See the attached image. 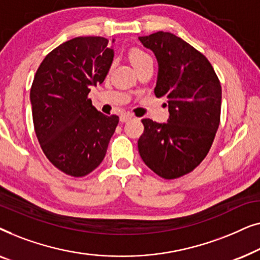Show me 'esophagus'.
Wrapping results in <instances>:
<instances>
[{"label": "esophagus", "instance_id": "obj_1", "mask_svg": "<svg viewBox=\"0 0 260 260\" xmlns=\"http://www.w3.org/2000/svg\"><path fill=\"white\" fill-rule=\"evenodd\" d=\"M133 115H131V113H123L122 116H120V122L122 123H126V122H129L130 119H133Z\"/></svg>", "mask_w": 260, "mask_h": 260}]
</instances>
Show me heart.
<instances>
[{
  "label": "heart",
  "instance_id": "1",
  "mask_svg": "<svg viewBox=\"0 0 260 260\" xmlns=\"http://www.w3.org/2000/svg\"><path fill=\"white\" fill-rule=\"evenodd\" d=\"M129 58L131 60V62H133V65L136 67L143 65L144 62L149 61V60H152L150 54L147 51H144V49H141V48H133L129 53Z\"/></svg>",
  "mask_w": 260,
  "mask_h": 260
}]
</instances>
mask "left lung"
<instances>
[{
  "instance_id": "8db88e82",
  "label": "left lung",
  "mask_w": 260,
  "mask_h": 260,
  "mask_svg": "<svg viewBox=\"0 0 260 260\" xmlns=\"http://www.w3.org/2000/svg\"><path fill=\"white\" fill-rule=\"evenodd\" d=\"M140 40L157 56L154 93L168 99L169 119L144 118L138 138L143 162L163 179L193 172L207 156L220 124L221 85L208 59L182 39L157 31Z\"/></svg>"
}]
</instances>
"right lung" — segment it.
Wrapping results in <instances>:
<instances>
[{"label":"right lung","instance_id":"1","mask_svg":"<svg viewBox=\"0 0 260 260\" xmlns=\"http://www.w3.org/2000/svg\"><path fill=\"white\" fill-rule=\"evenodd\" d=\"M113 49L102 37H78L49 52L30 87L34 130L53 166L74 177L87 175L105 157L119 117L92 105L90 87L102 84Z\"/></svg>","mask_w":260,"mask_h":260}]
</instances>
